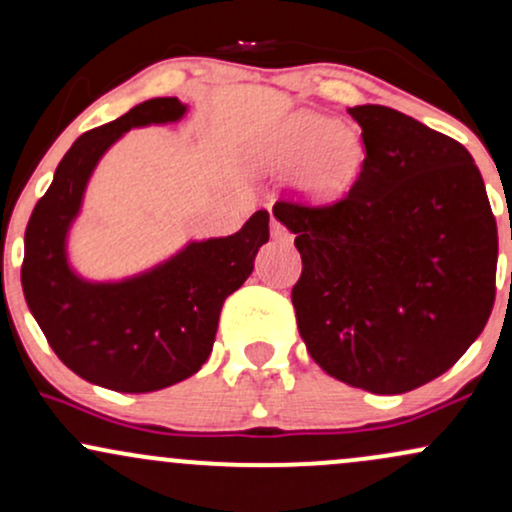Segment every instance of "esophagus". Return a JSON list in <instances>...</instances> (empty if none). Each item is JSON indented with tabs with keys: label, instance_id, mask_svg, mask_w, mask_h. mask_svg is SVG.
<instances>
[{
	"label": "esophagus",
	"instance_id": "1",
	"mask_svg": "<svg viewBox=\"0 0 512 512\" xmlns=\"http://www.w3.org/2000/svg\"><path fill=\"white\" fill-rule=\"evenodd\" d=\"M272 238L279 240V243H291L289 228H286L279 219H274V216H272Z\"/></svg>",
	"mask_w": 512,
	"mask_h": 512
}]
</instances>
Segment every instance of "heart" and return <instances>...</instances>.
<instances>
[{
	"label": "heart",
	"mask_w": 512,
	"mask_h": 512,
	"mask_svg": "<svg viewBox=\"0 0 512 512\" xmlns=\"http://www.w3.org/2000/svg\"><path fill=\"white\" fill-rule=\"evenodd\" d=\"M262 166L274 173L301 170L298 185L308 202L337 204L356 182L363 163V144L351 127L308 110H298L264 139Z\"/></svg>",
	"instance_id": "1"
}]
</instances>
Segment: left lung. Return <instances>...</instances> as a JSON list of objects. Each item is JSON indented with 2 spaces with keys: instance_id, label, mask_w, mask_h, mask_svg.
<instances>
[{
  "instance_id": "1",
  "label": "left lung",
  "mask_w": 512,
  "mask_h": 512,
  "mask_svg": "<svg viewBox=\"0 0 512 512\" xmlns=\"http://www.w3.org/2000/svg\"><path fill=\"white\" fill-rule=\"evenodd\" d=\"M358 180L327 207L276 202L303 272L291 291L308 354L332 378L402 395L460 361L496 298L498 231L474 158L385 105H356Z\"/></svg>"
}]
</instances>
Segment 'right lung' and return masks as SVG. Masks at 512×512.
<instances>
[{
    "mask_svg": "<svg viewBox=\"0 0 512 512\" xmlns=\"http://www.w3.org/2000/svg\"><path fill=\"white\" fill-rule=\"evenodd\" d=\"M185 113L178 98H151L81 134L23 238V296L52 351L79 378L115 392H154L195 375L211 354L223 301L243 286L269 240V214L260 209L233 236L192 240L122 281H88L72 269L69 228L105 151L132 127L178 122Z\"/></svg>",
    "mask_w": 512,
    "mask_h": 512,
    "instance_id": "obj_1",
    "label": "right lung"
}]
</instances>
